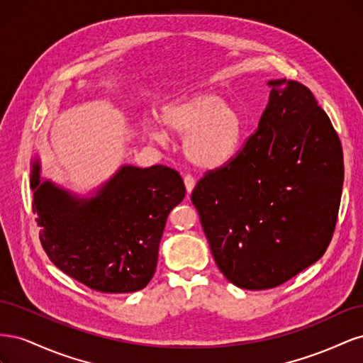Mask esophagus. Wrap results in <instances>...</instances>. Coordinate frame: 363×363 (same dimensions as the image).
I'll return each instance as SVG.
<instances>
[{
    "label": "esophagus",
    "mask_w": 363,
    "mask_h": 363,
    "mask_svg": "<svg viewBox=\"0 0 363 363\" xmlns=\"http://www.w3.org/2000/svg\"><path fill=\"white\" fill-rule=\"evenodd\" d=\"M183 180H184V186H186V191H188V194H191L192 191H194V188H195V179L192 177L191 174H186L184 177H183ZM189 196V195H188Z\"/></svg>",
    "instance_id": "1"
}]
</instances>
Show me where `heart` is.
Listing matches in <instances>:
<instances>
[{"instance_id":"1","label":"heart","mask_w":363,"mask_h":363,"mask_svg":"<svg viewBox=\"0 0 363 363\" xmlns=\"http://www.w3.org/2000/svg\"><path fill=\"white\" fill-rule=\"evenodd\" d=\"M164 128L183 138V152L195 167L219 169L232 162L242 147L247 125L238 106L227 103L223 95L200 91L164 106L160 112ZM148 136L167 142L162 127L150 124Z\"/></svg>"}]
</instances>
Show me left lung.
<instances>
[{
  "mask_svg": "<svg viewBox=\"0 0 363 363\" xmlns=\"http://www.w3.org/2000/svg\"><path fill=\"white\" fill-rule=\"evenodd\" d=\"M268 84L256 133L192 192L218 268L248 291L276 288L321 259L344 183L340 140L313 94L294 80Z\"/></svg>",
  "mask_w": 363,
  "mask_h": 363,
  "instance_id": "8db88e82",
  "label": "left lung"
}]
</instances>
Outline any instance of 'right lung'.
Segmentation results:
<instances>
[{
    "mask_svg": "<svg viewBox=\"0 0 363 363\" xmlns=\"http://www.w3.org/2000/svg\"><path fill=\"white\" fill-rule=\"evenodd\" d=\"M33 212L50 260L91 289L128 294L155 276L167 218L184 199L183 179L163 164H123L89 196L40 175L31 162Z\"/></svg>",
    "mask_w": 363,
    "mask_h": 363,
    "instance_id": "add662e5",
    "label": "right lung"
}]
</instances>
